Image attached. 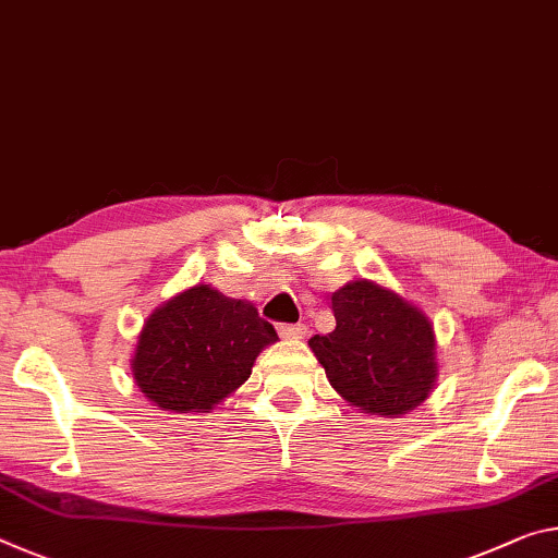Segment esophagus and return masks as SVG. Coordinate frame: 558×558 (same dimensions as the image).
Wrapping results in <instances>:
<instances>
[{"instance_id": "obj_1", "label": "esophagus", "mask_w": 558, "mask_h": 558, "mask_svg": "<svg viewBox=\"0 0 558 558\" xmlns=\"http://www.w3.org/2000/svg\"><path fill=\"white\" fill-rule=\"evenodd\" d=\"M278 332H280V338H286V340H303L307 335V327L300 323L298 325H280Z\"/></svg>"}]
</instances>
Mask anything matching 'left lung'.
<instances>
[{
	"label": "left lung",
	"mask_w": 558,
	"mask_h": 558,
	"mask_svg": "<svg viewBox=\"0 0 558 558\" xmlns=\"http://www.w3.org/2000/svg\"><path fill=\"white\" fill-rule=\"evenodd\" d=\"M335 330L307 340L332 390L377 417H402L437 385L435 325L392 288L357 278L332 293Z\"/></svg>",
	"instance_id": "1"
}]
</instances>
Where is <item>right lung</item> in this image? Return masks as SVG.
Wrapping results in <instances>:
<instances>
[{
    "mask_svg": "<svg viewBox=\"0 0 558 558\" xmlns=\"http://www.w3.org/2000/svg\"><path fill=\"white\" fill-rule=\"evenodd\" d=\"M272 342H278L276 327L251 300L198 282L146 317L131 375L163 412H210L251 377L255 357Z\"/></svg>",
    "mask_w": 558,
    "mask_h": 558,
    "instance_id": "1",
    "label": "right lung"
}]
</instances>
